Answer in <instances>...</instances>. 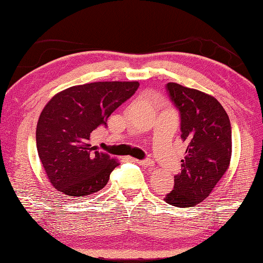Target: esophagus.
I'll return each instance as SVG.
<instances>
[{"label": "esophagus", "instance_id": "esophagus-1", "mask_svg": "<svg viewBox=\"0 0 263 263\" xmlns=\"http://www.w3.org/2000/svg\"><path fill=\"white\" fill-rule=\"evenodd\" d=\"M135 161H136L137 163L141 164V166H144V167H153V166H154L153 160H151V159H145V160H135Z\"/></svg>", "mask_w": 263, "mask_h": 263}]
</instances>
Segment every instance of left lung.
Returning <instances> with one entry per match:
<instances>
[{
  "label": "left lung",
  "mask_w": 263,
  "mask_h": 263,
  "mask_svg": "<svg viewBox=\"0 0 263 263\" xmlns=\"http://www.w3.org/2000/svg\"><path fill=\"white\" fill-rule=\"evenodd\" d=\"M169 100L180 114L181 138L186 144L182 171L174 176V189L164 201L189 208L204 201L230 166L232 127L215 97L181 86L166 84Z\"/></svg>",
  "instance_id": "left-lung-1"
}]
</instances>
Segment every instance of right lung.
<instances>
[{
	"label": "right lung",
	"mask_w": 263,
	"mask_h": 263,
	"mask_svg": "<svg viewBox=\"0 0 263 263\" xmlns=\"http://www.w3.org/2000/svg\"><path fill=\"white\" fill-rule=\"evenodd\" d=\"M139 82H92L65 89L43 109L35 131L37 151L52 185L61 194L83 197L100 191L118 166L90 145L97 127L135 95Z\"/></svg>",
	"instance_id": "1"
}]
</instances>
